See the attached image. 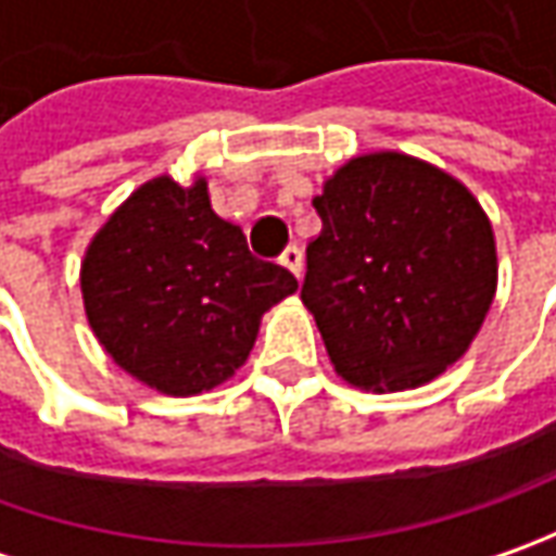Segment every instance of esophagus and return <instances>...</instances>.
Returning a JSON list of instances; mask_svg holds the SVG:
<instances>
[{"label":"esophagus","mask_w":556,"mask_h":556,"mask_svg":"<svg viewBox=\"0 0 556 556\" xmlns=\"http://www.w3.org/2000/svg\"><path fill=\"white\" fill-rule=\"evenodd\" d=\"M278 263H281L285 268H290V271H293L296 278L303 275V253H300V247H288V250H285V253L278 256Z\"/></svg>","instance_id":"obj_1"}]
</instances>
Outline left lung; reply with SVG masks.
Returning a JSON list of instances; mask_svg holds the SVG:
<instances>
[{
  "instance_id": "8db88e82",
  "label": "left lung",
  "mask_w": 556,
  "mask_h": 556,
  "mask_svg": "<svg viewBox=\"0 0 556 556\" xmlns=\"http://www.w3.org/2000/svg\"><path fill=\"white\" fill-rule=\"evenodd\" d=\"M303 303L355 387L415 390L455 365L492 306L495 238L477 198L408 154L340 166L312 201Z\"/></svg>"
}]
</instances>
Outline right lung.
<instances>
[{"mask_svg":"<svg viewBox=\"0 0 556 556\" xmlns=\"http://www.w3.org/2000/svg\"><path fill=\"white\" fill-rule=\"evenodd\" d=\"M83 303L123 371L169 395L213 390L241 368L260 318L296 290L256 260L244 231L213 213L206 182L141 185L83 260Z\"/></svg>","mask_w":556,"mask_h":556,"instance_id":"add662e5","label":"right lung"}]
</instances>
